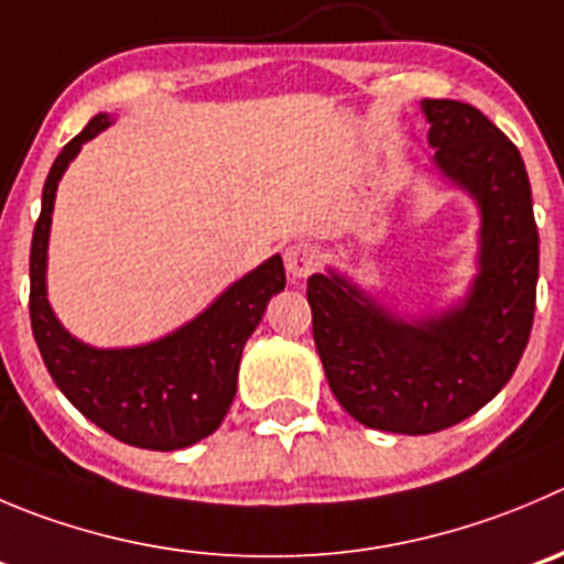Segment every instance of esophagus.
<instances>
[{
  "instance_id": "obj_1",
  "label": "esophagus",
  "mask_w": 564,
  "mask_h": 564,
  "mask_svg": "<svg viewBox=\"0 0 564 564\" xmlns=\"http://www.w3.org/2000/svg\"><path fill=\"white\" fill-rule=\"evenodd\" d=\"M318 249H315L313 243H304V240H299V243H291L285 249V268H288V276L296 282V279H307L310 273L318 268Z\"/></svg>"
}]
</instances>
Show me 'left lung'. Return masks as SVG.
Masks as SVG:
<instances>
[{"label":"left lung","instance_id":"left-lung-1","mask_svg":"<svg viewBox=\"0 0 564 564\" xmlns=\"http://www.w3.org/2000/svg\"><path fill=\"white\" fill-rule=\"evenodd\" d=\"M434 165L481 210L479 273L459 307L404 321L340 273L307 302L326 382L362 426L432 434L487 404L518 368L534 321L540 238L518 147L476 107L423 99Z\"/></svg>","mask_w":564,"mask_h":564}]
</instances>
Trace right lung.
Segmentation results:
<instances>
[{
  "mask_svg": "<svg viewBox=\"0 0 564 564\" xmlns=\"http://www.w3.org/2000/svg\"><path fill=\"white\" fill-rule=\"evenodd\" d=\"M112 124L107 112L63 147L44 185L30 249V321L46 371L88 421L127 446L187 448L221 426L238 390L246 340L273 293L285 291V265L273 254L238 279L210 307L147 346L94 348L63 329L46 299V246L57 182L85 141Z\"/></svg>",
  "mask_w": 564,
  "mask_h": 564,
  "instance_id": "right-lung-1",
  "label": "right lung"
}]
</instances>
